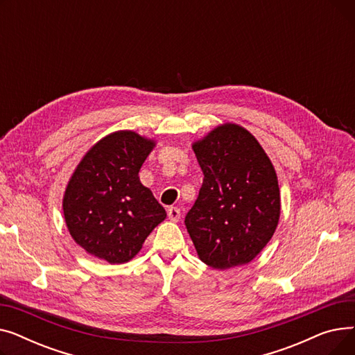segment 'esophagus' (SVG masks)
Returning a JSON list of instances; mask_svg holds the SVG:
<instances>
[{"label": "esophagus", "instance_id": "esophagus-1", "mask_svg": "<svg viewBox=\"0 0 355 355\" xmlns=\"http://www.w3.org/2000/svg\"><path fill=\"white\" fill-rule=\"evenodd\" d=\"M168 217H170L171 221H178L181 217V211L178 207H170L168 209Z\"/></svg>", "mask_w": 355, "mask_h": 355}]
</instances>
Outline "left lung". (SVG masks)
<instances>
[{
	"label": "left lung",
	"mask_w": 355,
	"mask_h": 355,
	"mask_svg": "<svg viewBox=\"0 0 355 355\" xmlns=\"http://www.w3.org/2000/svg\"><path fill=\"white\" fill-rule=\"evenodd\" d=\"M204 174L185 227L214 269L246 265L269 243L281 216L275 168L243 126L225 123L193 144Z\"/></svg>",
	"instance_id": "obj_1"
}]
</instances>
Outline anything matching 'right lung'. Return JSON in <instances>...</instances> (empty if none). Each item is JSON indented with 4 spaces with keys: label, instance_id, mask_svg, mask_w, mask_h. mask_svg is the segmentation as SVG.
Instances as JSON below:
<instances>
[{
    "label": "right lung",
    "instance_id": "add662e5",
    "mask_svg": "<svg viewBox=\"0 0 355 355\" xmlns=\"http://www.w3.org/2000/svg\"><path fill=\"white\" fill-rule=\"evenodd\" d=\"M155 142L118 130L93 145L74 170L63 197L73 240L112 265L129 262L166 217L138 173Z\"/></svg>",
    "mask_w": 355,
    "mask_h": 355
}]
</instances>
